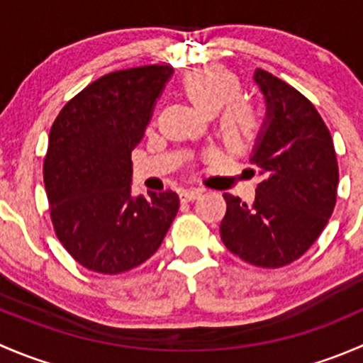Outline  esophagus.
I'll return each mask as SVG.
<instances>
[{"instance_id":"obj_1","label":"esophagus","mask_w":363,"mask_h":363,"mask_svg":"<svg viewBox=\"0 0 363 363\" xmlns=\"http://www.w3.org/2000/svg\"><path fill=\"white\" fill-rule=\"evenodd\" d=\"M200 196H202V191H200V189H184V191L179 195V199H181V202H195Z\"/></svg>"}]
</instances>
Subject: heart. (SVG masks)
<instances>
[{"label": "heart", "mask_w": 363, "mask_h": 363, "mask_svg": "<svg viewBox=\"0 0 363 363\" xmlns=\"http://www.w3.org/2000/svg\"><path fill=\"white\" fill-rule=\"evenodd\" d=\"M182 84L202 111L216 113L223 108L219 126L225 142L232 147H246L262 131V112L250 101L240 100L242 82L235 73L218 65H203L189 69Z\"/></svg>", "instance_id": "obj_1"}]
</instances>
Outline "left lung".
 I'll list each match as a JSON object with an SVG mask.
<instances>
[{
    "label": "left lung",
    "mask_w": 363,
    "mask_h": 363,
    "mask_svg": "<svg viewBox=\"0 0 363 363\" xmlns=\"http://www.w3.org/2000/svg\"><path fill=\"white\" fill-rule=\"evenodd\" d=\"M255 82L267 117L251 155L262 182L255 202L225 193L219 225L226 250L263 269L295 262L320 237L337 199L339 167L330 131L302 93L265 69Z\"/></svg>",
    "instance_id": "left-lung-1"
}]
</instances>
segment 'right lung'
I'll return each instance as SVG.
<instances>
[{
	"label": "right lung",
	"mask_w": 363,
	"mask_h": 363,
	"mask_svg": "<svg viewBox=\"0 0 363 363\" xmlns=\"http://www.w3.org/2000/svg\"><path fill=\"white\" fill-rule=\"evenodd\" d=\"M174 73L168 65L107 73L54 121L43 182L54 232L75 262L121 274L151 258L179 211L174 191L131 196V151Z\"/></svg>",
	"instance_id": "right-lung-1"
}]
</instances>
